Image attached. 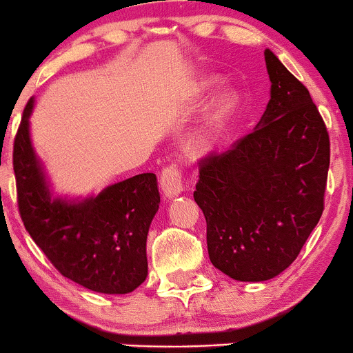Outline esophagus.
Here are the masks:
<instances>
[{
    "mask_svg": "<svg viewBox=\"0 0 353 353\" xmlns=\"http://www.w3.org/2000/svg\"><path fill=\"white\" fill-rule=\"evenodd\" d=\"M161 187L166 196H176L183 192V170L178 163H170L163 166L160 173Z\"/></svg>",
    "mask_w": 353,
    "mask_h": 353,
    "instance_id": "34e87169",
    "label": "esophagus"
}]
</instances>
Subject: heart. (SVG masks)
<instances>
[{"instance_id":"1","label":"heart","mask_w":353,"mask_h":353,"mask_svg":"<svg viewBox=\"0 0 353 353\" xmlns=\"http://www.w3.org/2000/svg\"><path fill=\"white\" fill-rule=\"evenodd\" d=\"M214 84H215L214 81L199 82V84L192 87V94L193 96H203V94H207L208 90L214 87ZM237 105H239V99L236 94L232 92L222 94V96L212 104V108L208 109L207 112V134H212V132L221 130L223 124L236 114ZM203 143H207L205 139H203L200 145H203Z\"/></svg>"}]
</instances>
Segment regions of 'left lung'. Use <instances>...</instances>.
Wrapping results in <instances>:
<instances>
[{"label": "left lung", "mask_w": 353, "mask_h": 353, "mask_svg": "<svg viewBox=\"0 0 353 353\" xmlns=\"http://www.w3.org/2000/svg\"><path fill=\"white\" fill-rule=\"evenodd\" d=\"M271 99L256 130L199 160L195 202L208 257L237 281H266L298 257L325 208L330 136L308 89L271 50Z\"/></svg>", "instance_id": "8db88e82"}]
</instances>
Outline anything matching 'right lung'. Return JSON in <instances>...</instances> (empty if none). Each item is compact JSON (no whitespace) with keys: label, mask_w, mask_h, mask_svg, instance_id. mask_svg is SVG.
<instances>
[{"label":"right lung","mask_w":353,"mask_h":353,"mask_svg":"<svg viewBox=\"0 0 353 353\" xmlns=\"http://www.w3.org/2000/svg\"><path fill=\"white\" fill-rule=\"evenodd\" d=\"M28 101L13 143L17 202L26 232L57 271L87 290L126 294L148 276L146 237L160 203L154 173H141L81 203L52 200L28 134Z\"/></svg>","instance_id":"obj_1"}]
</instances>
